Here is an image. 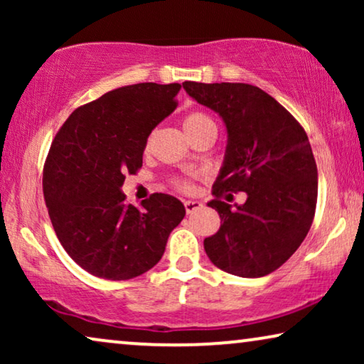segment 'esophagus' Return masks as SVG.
I'll list each match as a JSON object with an SVG mask.
<instances>
[{"instance_id": "34e87169", "label": "esophagus", "mask_w": 364, "mask_h": 364, "mask_svg": "<svg viewBox=\"0 0 364 364\" xmlns=\"http://www.w3.org/2000/svg\"><path fill=\"white\" fill-rule=\"evenodd\" d=\"M183 205H186V212L187 213H192V212H196V210H198V208L202 207V202H198V200H186V202H183Z\"/></svg>"}]
</instances>
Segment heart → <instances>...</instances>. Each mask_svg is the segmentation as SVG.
I'll list each match as a JSON object with an SVG mask.
<instances>
[{"mask_svg":"<svg viewBox=\"0 0 364 364\" xmlns=\"http://www.w3.org/2000/svg\"><path fill=\"white\" fill-rule=\"evenodd\" d=\"M203 126H213V127H215V124H213L212 119L203 112H191L188 116H186V119H183V131H186V132L192 131V129L203 127ZM182 187L187 188V183H182Z\"/></svg>","mask_w":364,"mask_h":364,"instance_id":"heart-1","label":"heart"}]
</instances>
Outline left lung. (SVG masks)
<instances>
[{
    "label": "left lung",
    "mask_w": 364,
    "mask_h": 364,
    "mask_svg": "<svg viewBox=\"0 0 364 364\" xmlns=\"http://www.w3.org/2000/svg\"><path fill=\"white\" fill-rule=\"evenodd\" d=\"M198 104L217 112L227 129L225 157L208 207L220 228L203 240L213 265L243 278L282 267L305 240L316 208L318 172L306 132L260 87L243 82H182ZM222 191H245L228 206Z\"/></svg>",
    "instance_id": "8db88e82"
}]
</instances>
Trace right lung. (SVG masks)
<instances>
[{
	"label": "right lung",
	"instance_id": "right-lung-1",
	"mask_svg": "<svg viewBox=\"0 0 364 364\" xmlns=\"http://www.w3.org/2000/svg\"><path fill=\"white\" fill-rule=\"evenodd\" d=\"M181 84L139 82L77 107L49 149L43 192L54 232L79 267L106 280H129L161 260L186 207L154 193L126 203L122 183L142 167L151 132L176 109Z\"/></svg>",
	"mask_w": 364,
	"mask_h": 364
}]
</instances>
